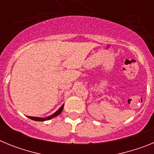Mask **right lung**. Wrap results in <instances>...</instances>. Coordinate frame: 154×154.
<instances>
[{
  "label": "right lung",
  "mask_w": 154,
  "mask_h": 154,
  "mask_svg": "<svg viewBox=\"0 0 154 154\" xmlns=\"http://www.w3.org/2000/svg\"><path fill=\"white\" fill-rule=\"evenodd\" d=\"M63 108H64V104L62 105V106H61L60 108L58 109V110H57V111L55 112V113H53L52 115L49 116H48V117H45V118L35 117V116H28V117L29 118V119H32V120H35V121H45V120H48V119H52V118H54V117H56L57 116L59 115V114H60L61 112H62V110H63Z\"/></svg>",
  "instance_id": "right-lung-1"
}]
</instances>
